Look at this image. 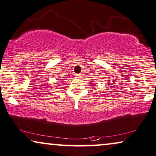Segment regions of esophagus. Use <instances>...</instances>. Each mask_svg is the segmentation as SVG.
<instances>
[{"mask_svg":"<svg viewBox=\"0 0 156 156\" xmlns=\"http://www.w3.org/2000/svg\"><path fill=\"white\" fill-rule=\"evenodd\" d=\"M76 78H80L81 77V74H76Z\"/></svg>","mask_w":156,"mask_h":156,"instance_id":"34e87169","label":"esophagus"}]
</instances>
